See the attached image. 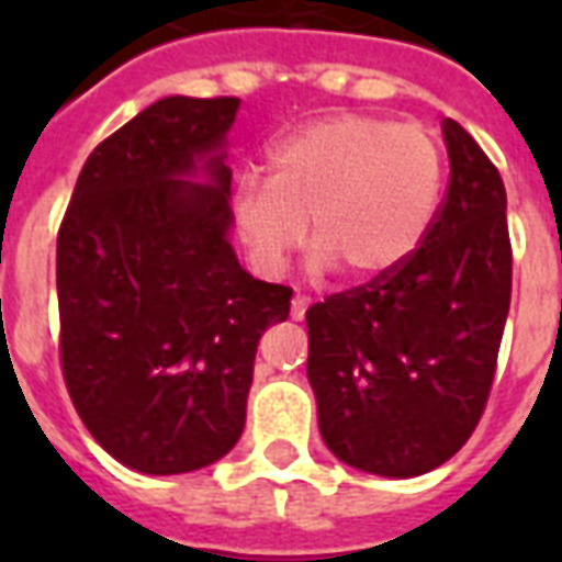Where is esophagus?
<instances>
[{
    "mask_svg": "<svg viewBox=\"0 0 562 562\" xmlns=\"http://www.w3.org/2000/svg\"><path fill=\"white\" fill-rule=\"evenodd\" d=\"M308 303H312V300H308L306 294H294V300H291V317H294V321H303Z\"/></svg>",
    "mask_w": 562,
    "mask_h": 562,
    "instance_id": "esophagus-1",
    "label": "esophagus"
}]
</instances>
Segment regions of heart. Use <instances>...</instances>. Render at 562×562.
<instances>
[{"instance_id":"1","label":"heart","mask_w":562,"mask_h":562,"mask_svg":"<svg viewBox=\"0 0 562 562\" xmlns=\"http://www.w3.org/2000/svg\"><path fill=\"white\" fill-rule=\"evenodd\" d=\"M443 151L426 127L368 113L308 122L271 148V178L241 175L233 221L247 254L277 273L306 241L317 268L370 280L408 259L435 218Z\"/></svg>"}]
</instances>
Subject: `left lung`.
Listing matches in <instances>:
<instances>
[{"label":"left lung","instance_id":"obj_1","mask_svg":"<svg viewBox=\"0 0 562 562\" xmlns=\"http://www.w3.org/2000/svg\"><path fill=\"white\" fill-rule=\"evenodd\" d=\"M449 187L408 259L306 312L308 384L329 452L414 479L479 426L510 308L514 250L502 175L454 119Z\"/></svg>","mask_w":562,"mask_h":562}]
</instances>
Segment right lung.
Wrapping results in <instances>:
<instances>
[{
    "label": "right lung",
    "instance_id": "right-lung-1",
    "mask_svg": "<svg viewBox=\"0 0 562 562\" xmlns=\"http://www.w3.org/2000/svg\"><path fill=\"white\" fill-rule=\"evenodd\" d=\"M238 104L154 101L95 145L57 229L66 391L101 449L145 475L236 446L259 338L289 317V285L254 280L227 241Z\"/></svg>",
    "mask_w": 562,
    "mask_h": 562
}]
</instances>
